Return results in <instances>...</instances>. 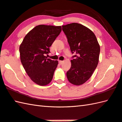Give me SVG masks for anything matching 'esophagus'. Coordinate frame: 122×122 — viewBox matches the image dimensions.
Listing matches in <instances>:
<instances>
[{
	"label": "esophagus",
	"mask_w": 122,
	"mask_h": 122,
	"mask_svg": "<svg viewBox=\"0 0 122 122\" xmlns=\"http://www.w3.org/2000/svg\"><path fill=\"white\" fill-rule=\"evenodd\" d=\"M59 63L60 64H62V63H63V61H60H60H59Z\"/></svg>",
	"instance_id": "34e87169"
}]
</instances>
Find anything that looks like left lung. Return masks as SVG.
I'll return each instance as SVG.
<instances>
[{
    "label": "left lung",
    "mask_w": 122,
    "mask_h": 122,
    "mask_svg": "<svg viewBox=\"0 0 122 122\" xmlns=\"http://www.w3.org/2000/svg\"><path fill=\"white\" fill-rule=\"evenodd\" d=\"M72 56L71 66L66 72L71 83L80 85L87 81L98 63L100 47L94 33L77 23L62 25Z\"/></svg>",
    "instance_id": "obj_1"
}]
</instances>
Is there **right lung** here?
Segmentation results:
<instances>
[{"instance_id":"right-lung-1","label":"right lung","mask_w":122,"mask_h":122,"mask_svg":"<svg viewBox=\"0 0 122 122\" xmlns=\"http://www.w3.org/2000/svg\"><path fill=\"white\" fill-rule=\"evenodd\" d=\"M61 26L38 25L28 32L20 46L21 63L36 84L46 85L53 78L58 61L47 58L49 48L61 31Z\"/></svg>"}]
</instances>
